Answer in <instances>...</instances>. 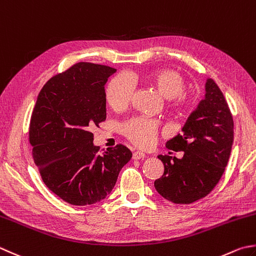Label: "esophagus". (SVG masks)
<instances>
[{
    "mask_svg": "<svg viewBox=\"0 0 256 256\" xmlns=\"http://www.w3.org/2000/svg\"><path fill=\"white\" fill-rule=\"evenodd\" d=\"M145 156H146V154L143 153V152H140V151L133 152V158L134 160H141V158H144Z\"/></svg>",
    "mask_w": 256,
    "mask_h": 256,
    "instance_id": "34e87169",
    "label": "esophagus"
}]
</instances>
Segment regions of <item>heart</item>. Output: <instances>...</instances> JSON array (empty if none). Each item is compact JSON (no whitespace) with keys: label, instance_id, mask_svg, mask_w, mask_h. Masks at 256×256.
Instances as JSON below:
<instances>
[{"label":"heart","instance_id":"heart-1","mask_svg":"<svg viewBox=\"0 0 256 256\" xmlns=\"http://www.w3.org/2000/svg\"><path fill=\"white\" fill-rule=\"evenodd\" d=\"M133 80H141L156 88L170 103L175 108H186L192 103V98L184 92L185 81L176 71L160 68L142 75L118 74L108 82L105 88V98L114 110H123L131 102L135 84ZM160 123L156 120L146 116H136L128 120L121 125L125 138L140 148H148L155 142L158 133Z\"/></svg>","mask_w":256,"mask_h":256}]
</instances>
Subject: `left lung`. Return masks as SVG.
Wrapping results in <instances>:
<instances>
[{
    "label": "left lung",
    "instance_id": "obj_1",
    "mask_svg": "<svg viewBox=\"0 0 256 256\" xmlns=\"http://www.w3.org/2000/svg\"><path fill=\"white\" fill-rule=\"evenodd\" d=\"M205 90V98L188 116L183 133L166 143L168 150L183 151V158L158 156L164 173L155 180V190L175 204H191L206 196L221 180L231 154L234 122L228 104L212 78Z\"/></svg>",
    "mask_w": 256,
    "mask_h": 256
}]
</instances>
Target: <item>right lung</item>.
<instances>
[{"mask_svg":"<svg viewBox=\"0 0 256 256\" xmlns=\"http://www.w3.org/2000/svg\"><path fill=\"white\" fill-rule=\"evenodd\" d=\"M116 70L80 62L44 84L30 121L28 141L44 184L72 205L100 202L132 158L123 144L103 153L91 130L106 118L104 85Z\"/></svg>","mask_w":256,"mask_h":256,"instance_id":"right-lung-1","label":"right lung"}]
</instances>
